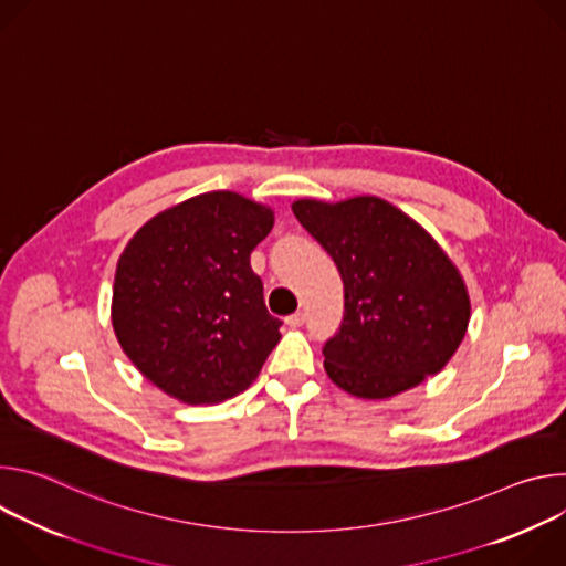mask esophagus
<instances>
[{
  "label": "esophagus",
  "mask_w": 566,
  "mask_h": 566,
  "mask_svg": "<svg viewBox=\"0 0 566 566\" xmlns=\"http://www.w3.org/2000/svg\"><path fill=\"white\" fill-rule=\"evenodd\" d=\"M286 325L289 327H302L304 325V313L302 311H295L293 315L286 317Z\"/></svg>",
  "instance_id": "obj_1"
}]
</instances>
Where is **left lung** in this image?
Returning <instances> with one entry per match:
<instances>
[{"mask_svg":"<svg viewBox=\"0 0 566 566\" xmlns=\"http://www.w3.org/2000/svg\"><path fill=\"white\" fill-rule=\"evenodd\" d=\"M293 212L345 286L340 329L322 347L329 378L354 396L389 398L439 374L465 336L470 300L437 241L378 197L300 199Z\"/></svg>","mask_w":566,"mask_h":566,"instance_id":"1","label":"left lung"}]
</instances>
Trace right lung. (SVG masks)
<instances>
[{"label": "right lung", "mask_w": 566, "mask_h": 566, "mask_svg": "<svg viewBox=\"0 0 566 566\" xmlns=\"http://www.w3.org/2000/svg\"><path fill=\"white\" fill-rule=\"evenodd\" d=\"M273 210L237 192L192 197L149 219L123 251L112 297L116 338L158 389L208 406L253 385L280 343L251 253Z\"/></svg>", "instance_id": "1"}]
</instances>
